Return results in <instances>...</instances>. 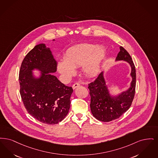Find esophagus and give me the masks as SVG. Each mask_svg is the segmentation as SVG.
Instances as JSON below:
<instances>
[{
    "instance_id": "obj_1",
    "label": "esophagus",
    "mask_w": 158,
    "mask_h": 158,
    "mask_svg": "<svg viewBox=\"0 0 158 158\" xmlns=\"http://www.w3.org/2000/svg\"><path fill=\"white\" fill-rule=\"evenodd\" d=\"M80 85V84L79 83H77V82H76V83H75V84H73V89H76L77 87H79Z\"/></svg>"
}]
</instances>
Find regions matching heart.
Wrapping results in <instances>:
<instances>
[{"instance_id":"b5f03b06","label":"heart","mask_w":158,"mask_h":158,"mask_svg":"<svg viewBox=\"0 0 158 158\" xmlns=\"http://www.w3.org/2000/svg\"><path fill=\"white\" fill-rule=\"evenodd\" d=\"M106 49L102 45L84 43L69 48L64 60L58 62L59 73L69 80L76 73V69L81 65L83 73L88 77L96 76L106 56Z\"/></svg>"}]
</instances>
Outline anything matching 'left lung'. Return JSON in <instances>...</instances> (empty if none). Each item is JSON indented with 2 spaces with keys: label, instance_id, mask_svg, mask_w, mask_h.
Wrapping results in <instances>:
<instances>
[{
  "label": "left lung",
  "instance_id": "obj_1",
  "mask_svg": "<svg viewBox=\"0 0 158 158\" xmlns=\"http://www.w3.org/2000/svg\"><path fill=\"white\" fill-rule=\"evenodd\" d=\"M116 61L127 62L131 66V81L127 89L117 96H111L106 84L104 71L94 81L89 84L91 113L97 120L104 122L112 121L121 116L130 108L135 94V67L131 55L122 47H120Z\"/></svg>",
  "mask_w": 158,
  "mask_h": 158
}]
</instances>
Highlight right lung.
<instances>
[{
	"mask_svg": "<svg viewBox=\"0 0 158 158\" xmlns=\"http://www.w3.org/2000/svg\"><path fill=\"white\" fill-rule=\"evenodd\" d=\"M56 67L57 62L45 44L36 45L21 64L19 81L22 102L28 113L43 123H58L70 107L73 89L51 74L56 71ZM35 70L40 71L38 77Z\"/></svg>",
	"mask_w": 158,
	"mask_h": 158,
	"instance_id": "right-lung-1",
	"label": "right lung"
}]
</instances>
